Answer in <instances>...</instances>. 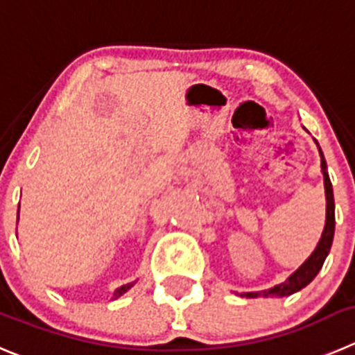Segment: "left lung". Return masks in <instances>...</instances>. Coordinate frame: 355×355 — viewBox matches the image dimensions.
<instances>
[{
  "instance_id": "obj_1",
  "label": "left lung",
  "mask_w": 355,
  "mask_h": 355,
  "mask_svg": "<svg viewBox=\"0 0 355 355\" xmlns=\"http://www.w3.org/2000/svg\"><path fill=\"white\" fill-rule=\"evenodd\" d=\"M317 144V140H315ZM320 155V170H322L324 177V193H326V224H324L322 234H320V240L317 243V247L313 248V252L308 256V259L287 278L286 282L278 284V286L271 287L266 291H257V293H241L240 296L245 297H286L291 294L297 293L303 287H306L308 284L312 282L313 278L317 277V273L322 268L324 261H326L327 254L331 250V245H333V236H334V198H333V185H331L329 175H327V164L326 159H324L322 150H320L319 144H317Z\"/></svg>"
}]
</instances>
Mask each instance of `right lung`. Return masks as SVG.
<instances>
[{
	"instance_id": "1",
	"label": "right lung",
	"mask_w": 355,
	"mask_h": 355,
	"mask_svg": "<svg viewBox=\"0 0 355 355\" xmlns=\"http://www.w3.org/2000/svg\"><path fill=\"white\" fill-rule=\"evenodd\" d=\"M17 220H19V210H17ZM135 284H137V280H135V282H131V284H125V286L119 287V289L114 293V300H117L119 296H122V294H124V293H128V291L131 289V287L135 286Z\"/></svg>"
}]
</instances>
